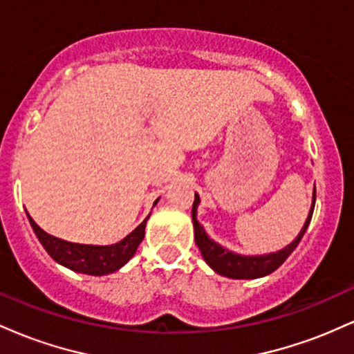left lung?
Returning <instances> with one entry per match:
<instances>
[{
    "label": "left lung",
    "instance_id": "left-lung-1",
    "mask_svg": "<svg viewBox=\"0 0 354 354\" xmlns=\"http://www.w3.org/2000/svg\"><path fill=\"white\" fill-rule=\"evenodd\" d=\"M315 201H316V188L313 191V203L310 214H308L306 223H304L303 230L299 231V234L296 236L293 243H290L288 246H284L283 250L276 251V253L263 254V256H243L236 254L233 251L226 250L218 243H214L203 226L198 223L196 219V209L200 205V196L194 194V203L193 209H191V216H193V226H194V239H196V245L200 248L201 256L205 258V261L213 268L214 271L223 276H228V278L234 279H254L261 278L273 273L274 270H278L279 266L286 261V258L295 251V248L298 246V243L301 241L304 231H306L308 225H310L313 209H315Z\"/></svg>",
    "mask_w": 354,
    "mask_h": 354
}]
</instances>
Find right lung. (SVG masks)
I'll return each mask as SVG.
<instances>
[{
	"mask_svg": "<svg viewBox=\"0 0 354 354\" xmlns=\"http://www.w3.org/2000/svg\"><path fill=\"white\" fill-rule=\"evenodd\" d=\"M158 201V200H156ZM154 201V205H156ZM28 214V213H26ZM149 218V216H148ZM148 218L135 228L128 236L121 239L116 245L108 246H95V245H80V243H70L64 239L55 238L43 231L33 221V218L28 214L30 225L33 228L35 234L38 236L48 254L59 265L70 268L76 273L91 274V276H103L115 273L121 266L126 265L129 259L136 253L138 246L145 238V228Z\"/></svg>",
	"mask_w": 354,
	"mask_h": 354,
	"instance_id": "add662e5",
	"label": "right lung"
}]
</instances>
